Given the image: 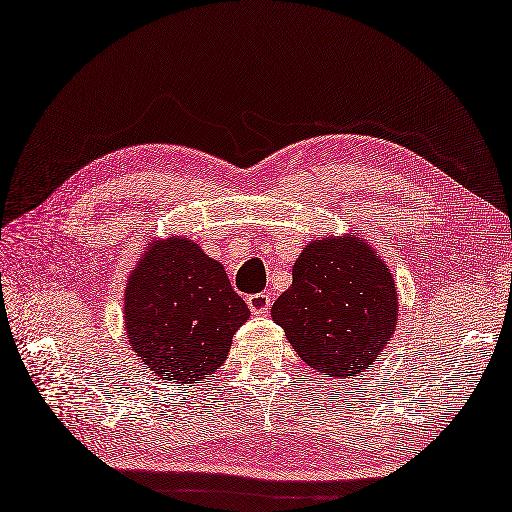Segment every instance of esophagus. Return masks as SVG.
Listing matches in <instances>:
<instances>
[{"label": "esophagus", "instance_id": "obj_1", "mask_svg": "<svg viewBox=\"0 0 512 512\" xmlns=\"http://www.w3.org/2000/svg\"><path fill=\"white\" fill-rule=\"evenodd\" d=\"M248 309H251L255 316H266L268 309H270V294H253L246 298Z\"/></svg>", "mask_w": 512, "mask_h": 512}]
</instances>
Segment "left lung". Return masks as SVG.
I'll return each instance as SVG.
<instances>
[{
    "mask_svg": "<svg viewBox=\"0 0 512 512\" xmlns=\"http://www.w3.org/2000/svg\"><path fill=\"white\" fill-rule=\"evenodd\" d=\"M398 292L389 266L357 233L309 242L292 285L270 316L309 368L352 378L374 368L396 331Z\"/></svg>",
    "mask_w": 512,
    "mask_h": 512,
    "instance_id": "8db88e82",
    "label": "left lung"
}]
</instances>
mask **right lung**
I'll use <instances>...</instances> for the list:
<instances>
[{"label":"right lung","instance_id":"right-lung-1","mask_svg":"<svg viewBox=\"0 0 512 512\" xmlns=\"http://www.w3.org/2000/svg\"><path fill=\"white\" fill-rule=\"evenodd\" d=\"M123 305L127 342L144 370L179 385L214 374L229 357L235 331L251 318L225 266L181 235L144 246Z\"/></svg>","mask_w":512,"mask_h":512}]
</instances>
